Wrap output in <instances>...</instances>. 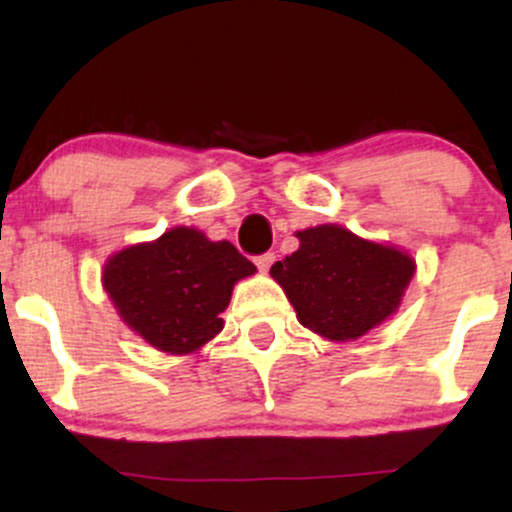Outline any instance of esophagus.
Here are the masks:
<instances>
[{
    "mask_svg": "<svg viewBox=\"0 0 512 512\" xmlns=\"http://www.w3.org/2000/svg\"><path fill=\"white\" fill-rule=\"evenodd\" d=\"M274 260H276L274 252H264V255H257L255 257V264H257V267H260V272H267V269L274 264Z\"/></svg>",
    "mask_w": 512,
    "mask_h": 512,
    "instance_id": "1",
    "label": "esophagus"
}]
</instances>
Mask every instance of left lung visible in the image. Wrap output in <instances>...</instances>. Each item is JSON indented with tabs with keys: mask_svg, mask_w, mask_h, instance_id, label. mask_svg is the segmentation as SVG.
I'll list each match as a JSON object with an SVG mask.
<instances>
[{
	"mask_svg": "<svg viewBox=\"0 0 512 512\" xmlns=\"http://www.w3.org/2000/svg\"><path fill=\"white\" fill-rule=\"evenodd\" d=\"M301 248L269 274L286 291L298 322L332 339H356L397 310L414 276V260L368 243L339 226L298 231Z\"/></svg>",
	"mask_w": 512,
	"mask_h": 512,
	"instance_id": "8db88e82",
	"label": "left lung"
}]
</instances>
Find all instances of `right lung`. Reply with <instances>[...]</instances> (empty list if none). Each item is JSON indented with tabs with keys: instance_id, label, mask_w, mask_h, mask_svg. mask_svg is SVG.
Listing matches in <instances>:
<instances>
[{
	"instance_id": "add662e5",
	"label": "right lung",
	"mask_w": 512,
	"mask_h": 512,
	"mask_svg": "<svg viewBox=\"0 0 512 512\" xmlns=\"http://www.w3.org/2000/svg\"><path fill=\"white\" fill-rule=\"evenodd\" d=\"M255 264L228 240L211 243L195 228H173L156 243L117 252L103 284L134 332L168 354H190L221 332L233 284Z\"/></svg>"
}]
</instances>
